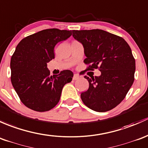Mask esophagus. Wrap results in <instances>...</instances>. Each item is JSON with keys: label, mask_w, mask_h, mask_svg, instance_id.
<instances>
[{"label": "esophagus", "mask_w": 148, "mask_h": 148, "mask_svg": "<svg viewBox=\"0 0 148 148\" xmlns=\"http://www.w3.org/2000/svg\"><path fill=\"white\" fill-rule=\"evenodd\" d=\"M79 78H80V76H79L78 74H74L73 77V80H78Z\"/></svg>", "instance_id": "34e87169"}]
</instances>
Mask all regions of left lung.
Wrapping results in <instances>:
<instances>
[{"label":"left lung","instance_id":"obj_1","mask_svg":"<svg viewBox=\"0 0 148 148\" xmlns=\"http://www.w3.org/2000/svg\"><path fill=\"white\" fill-rule=\"evenodd\" d=\"M73 37L84 48L87 70L99 68L98 77L85 76L89 83L82 92L83 103L97 112L115 108L125 98L134 82L135 60L130 46L123 38L103 30H72Z\"/></svg>","mask_w":148,"mask_h":148}]
</instances>
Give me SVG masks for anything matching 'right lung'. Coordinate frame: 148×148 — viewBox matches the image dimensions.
<instances>
[{
    "mask_svg": "<svg viewBox=\"0 0 148 148\" xmlns=\"http://www.w3.org/2000/svg\"><path fill=\"white\" fill-rule=\"evenodd\" d=\"M71 35V30L46 29L18 43L10 60L11 83L26 107L45 112L59 102L63 86L71 82L73 73L66 70L50 76L47 63L55 58L56 44Z\"/></svg>",
    "mask_w": 148,
    "mask_h": 148,
    "instance_id": "1",
    "label": "right lung"
}]
</instances>
